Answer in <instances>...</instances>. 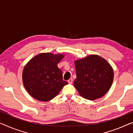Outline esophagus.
<instances>
[{
  "label": "esophagus",
  "instance_id": "34e87169",
  "mask_svg": "<svg viewBox=\"0 0 133 133\" xmlns=\"http://www.w3.org/2000/svg\"><path fill=\"white\" fill-rule=\"evenodd\" d=\"M72 81H73V79H72V78H69L68 80V83L69 84H72Z\"/></svg>",
  "mask_w": 133,
  "mask_h": 133
}]
</instances>
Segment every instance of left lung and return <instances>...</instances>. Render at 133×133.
<instances>
[{
    "instance_id": "1",
    "label": "left lung",
    "mask_w": 133,
    "mask_h": 133,
    "mask_svg": "<svg viewBox=\"0 0 133 133\" xmlns=\"http://www.w3.org/2000/svg\"><path fill=\"white\" fill-rule=\"evenodd\" d=\"M77 78L74 85L79 95L94 101L103 97L111 88L114 70L111 65L97 55H90L74 61Z\"/></svg>"
}]
</instances>
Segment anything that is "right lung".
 <instances>
[{
  "instance_id": "1",
  "label": "right lung",
  "mask_w": 133,
  "mask_h": 133,
  "mask_svg": "<svg viewBox=\"0 0 133 133\" xmlns=\"http://www.w3.org/2000/svg\"><path fill=\"white\" fill-rule=\"evenodd\" d=\"M62 54L41 53L27 62L22 72V82L28 93L37 101L48 102L56 97L67 81L58 64L64 58Z\"/></svg>"
}]
</instances>
